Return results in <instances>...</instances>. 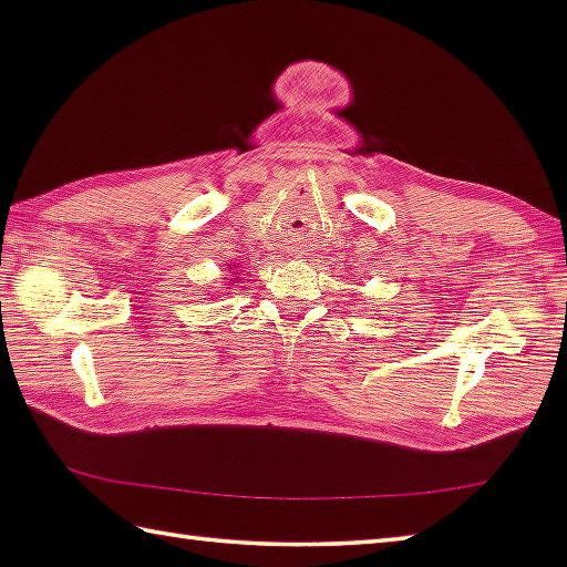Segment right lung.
Here are the masks:
<instances>
[{
	"label": "right lung",
	"mask_w": 567,
	"mask_h": 567,
	"mask_svg": "<svg viewBox=\"0 0 567 567\" xmlns=\"http://www.w3.org/2000/svg\"><path fill=\"white\" fill-rule=\"evenodd\" d=\"M234 275H238V272H234Z\"/></svg>",
	"instance_id": "add662e5"
}]
</instances>
